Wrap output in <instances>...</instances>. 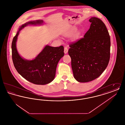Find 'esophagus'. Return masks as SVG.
Segmentation results:
<instances>
[{
    "instance_id": "1",
    "label": "esophagus",
    "mask_w": 125,
    "mask_h": 125,
    "mask_svg": "<svg viewBox=\"0 0 125 125\" xmlns=\"http://www.w3.org/2000/svg\"><path fill=\"white\" fill-rule=\"evenodd\" d=\"M68 52V49L66 47L64 48V53L65 54H67Z\"/></svg>"
}]
</instances>
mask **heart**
Returning <instances> with one entry per match:
<instances>
[{
    "label": "heart",
    "instance_id": "1",
    "mask_svg": "<svg viewBox=\"0 0 125 125\" xmlns=\"http://www.w3.org/2000/svg\"><path fill=\"white\" fill-rule=\"evenodd\" d=\"M77 28L75 26H73L70 27L68 29L66 30L63 33V35L65 37H69L71 36L75 32V31L76 30ZM73 35V40L74 41H76L80 37V33L78 32H75Z\"/></svg>",
    "mask_w": 125,
    "mask_h": 125
}]
</instances>
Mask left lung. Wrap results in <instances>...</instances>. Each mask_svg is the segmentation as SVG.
Instances as JSON below:
<instances>
[{
  "label": "left lung",
  "instance_id": "left-lung-1",
  "mask_svg": "<svg viewBox=\"0 0 125 125\" xmlns=\"http://www.w3.org/2000/svg\"><path fill=\"white\" fill-rule=\"evenodd\" d=\"M89 21L90 28L84 38L71 44L68 50L73 76L80 83L98 77L110 58V37L106 26L96 17H91Z\"/></svg>",
  "mask_w": 125,
  "mask_h": 125
}]
</instances>
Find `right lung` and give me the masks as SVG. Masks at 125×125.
Segmentation results:
<instances>
[{
	"label": "right lung",
	"mask_w": 125,
	"mask_h": 125,
	"mask_svg": "<svg viewBox=\"0 0 125 125\" xmlns=\"http://www.w3.org/2000/svg\"><path fill=\"white\" fill-rule=\"evenodd\" d=\"M42 20L26 22L19 29L12 43V60L18 73L26 80L37 85H45L54 79L59 61L64 55V47H54L46 45L35 59L25 60L18 53L16 42L20 31L28 25H42Z\"/></svg>",
	"instance_id": "right-lung-1"
}]
</instances>
